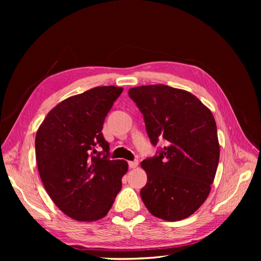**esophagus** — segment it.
<instances>
[{"instance_id":"obj_1","label":"esophagus","mask_w":261,"mask_h":261,"mask_svg":"<svg viewBox=\"0 0 261 261\" xmlns=\"http://www.w3.org/2000/svg\"><path fill=\"white\" fill-rule=\"evenodd\" d=\"M128 165L130 169H135L138 167V160H134V161H129L128 162Z\"/></svg>"}]
</instances>
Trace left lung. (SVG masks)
Returning <instances> with one entry per match:
<instances>
[{
  "label": "left lung",
  "instance_id": "1",
  "mask_svg": "<svg viewBox=\"0 0 261 261\" xmlns=\"http://www.w3.org/2000/svg\"><path fill=\"white\" fill-rule=\"evenodd\" d=\"M128 96L144 115L150 143H167L141 162L148 178L141 199L156 218L192 216L207 199L218 169L215 117L194 94L170 86H139Z\"/></svg>",
  "mask_w": 261,
  "mask_h": 261
}]
</instances>
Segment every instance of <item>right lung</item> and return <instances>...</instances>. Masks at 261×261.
Instances as JSON below:
<instances>
[{"mask_svg":"<svg viewBox=\"0 0 261 261\" xmlns=\"http://www.w3.org/2000/svg\"><path fill=\"white\" fill-rule=\"evenodd\" d=\"M123 88L100 86L62 101L46 115L36 135V160L53 202L77 221L107 216L128 170L111 160L102 134L106 116Z\"/></svg>","mask_w":261,"mask_h":261,"instance_id":"add662e5","label":"right lung"}]
</instances>
